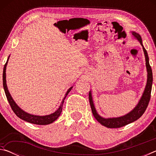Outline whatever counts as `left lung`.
I'll return each instance as SVG.
<instances>
[{
  "instance_id": "obj_1",
  "label": "left lung",
  "mask_w": 156,
  "mask_h": 156,
  "mask_svg": "<svg viewBox=\"0 0 156 156\" xmlns=\"http://www.w3.org/2000/svg\"><path fill=\"white\" fill-rule=\"evenodd\" d=\"M132 35L135 37L142 46V49H143L145 56V60H146V67L147 71V82L146 87H145L143 94H142L141 98L140 100L138 105H136V107L134 108L133 110L131 111L129 113H127V114L121 116V117L104 118L101 117L96 112V108H95L94 105L93 99H92L91 91H89V103H90V106L94 116L97 120L98 122H100L102 125L106 126V127L108 128H120L139 119V118L142 115V114L144 113L145 110L147 109V107L148 106V105H149L150 98H151V93L153 83V73L151 67L149 65V56H148L147 50L145 49L143 44H142V38L140 35L136 33L135 31H132Z\"/></svg>"
}]
</instances>
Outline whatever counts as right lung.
<instances>
[{
	"instance_id": "right-lung-1",
	"label": "right lung",
	"mask_w": 156,
	"mask_h": 156,
	"mask_svg": "<svg viewBox=\"0 0 156 156\" xmlns=\"http://www.w3.org/2000/svg\"><path fill=\"white\" fill-rule=\"evenodd\" d=\"M9 58L8 59H7L6 63H5L3 68V73H2V84H3V87H4L5 95H6L7 99L8 100L9 103L10 105V106H11V108L13 110V112H14L15 113V114L16 115L18 118H20V119H22L25 121H27L28 122L35 124V125H49V124H51L53 122H54V121L59 117L60 113H61L62 109V105H63V103H64V100L65 99L66 96H67L68 94L69 93V91L72 90L73 87H71L68 89L67 93L65 94V98H63L59 108L54 113H51V114H49L47 115H43V116L30 114V113L24 112V111L21 109L18 106L17 104L14 102V100H13L12 97L11 96V95H10L9 92L8 91V89H7V86L6 84V73L5 72H6V67L7 65V62H8Z\"/></svg>"
}]
</instances>
